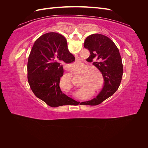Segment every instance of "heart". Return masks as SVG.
I'll use <instances>...</instances> for the list:
<instances>
[{
	"label": "heart",
	"mask_w": 148,
	"mask_h": 148,
	"mask_svg": "<svg viewBox=\"0 0 148 148\" xmlns=\"http://www.w3.org/2000/svg\"><path fill=\"white\" fill-rule=\"evenodd\" d=\"M77 65H78L77 64ZM90 68L88 65L84 66L81 70V72L82 73V84L81 86L83 87L78 92V95H81V94L83 92L86 88H90L94 89L96 88V91H100L103 88V83L101 79V75L99 71L89 69ZM98 75L101 79V82L99 83V78ZM99 84L98 85V84Z\"/></svg>",
	"instance_id": "heart-1"
}]
</instances>
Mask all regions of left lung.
Masks as SVG:
<instances>
[{
  "label": "left lung",
  "mask_w": 148,
  "mask_h": 148,
  "mask_svg": "<svg viewBox=\"0 0 148 148\" xmlns=\"http://www.w3.org/2000/svg\"><path fill=\"white\" fill-rule=\"evenodd\" d=\"M84 47L90 52L88 62H93V65L102 73L104 86L95 99L82 103L83 105L96 106L112 96L118 89L123 73L122 58L115 43L103 34L89 35L85 39Z\"/></svg>",
  "instance_id": "left-lung-1"
}]
</instances>
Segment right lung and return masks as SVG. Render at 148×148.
I'll list each match as a JSON object with an SVG mask.
<instances>
[{"label":"right lung","mask_w":148,"mask_h":148,"mask_svg":"<svg viewBox=\"0 0 148 148\" xmlns=\"http://www.w3.org/2000/svg\"><path fill=\"white\" fill-rule=\"evenodd\" d=\"M75 60L63 36L53 32L41 36L31 49L27 65L28 83L34 95L52 107L79 104L59 86L63 65Z\"/></svg>","instance_id":"1"}]
</instances>
